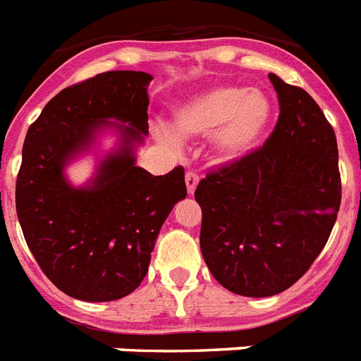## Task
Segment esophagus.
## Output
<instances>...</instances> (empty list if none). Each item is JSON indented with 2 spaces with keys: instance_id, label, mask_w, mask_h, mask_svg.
I'll list each match as a JSON object with an SVG mask.
<instances>
[{
  "instance_id": "esophagus-1",
  "label": "esophagus",
  "mask_w": 361,
  "mask_h": 361,
  "mask_svg": "<svg viewBox=\"0 0 361 361\" xmlns=\"http://www.w3.org/2000/svg\"><path fill=\"white\" fill-rule=\"evenodd\" d=\"M186 188H188V194H194L195 186L199 183V175L195 171H186Z\"/></svg>"
}]
</instances>
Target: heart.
<instances>
[{
	"label": "heart",
	"instance_id": "obj_1",
	"mask_svg": "<svg viewBox=\"0 0 361 361\" xmlns=\"http://www.w3.org/2000/svg\"><path fill=\"white\" fill-rule=\"evenodd\" d=\"M272 119V102L261 91L224 85L195 94L175 114V130L184 137L214 135L221 160L247 157L261 143Z\"/></svg>",
	"mask_w": 361,
	"mask_h": 361
}]
</instances>
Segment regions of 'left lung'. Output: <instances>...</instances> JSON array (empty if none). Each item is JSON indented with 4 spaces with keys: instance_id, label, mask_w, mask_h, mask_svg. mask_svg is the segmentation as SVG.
Listing matches in <instances>:
<instances>
[{
    "instance_id": "left-lung-1",
    "label": "left lung",
    "mask_w": 361,
    "mask_h": 361,
    "mask_svg": "<svg viewBox=\"0 0 361 361\" xmlns=\"http://www.w3.org/2000/svg\"><path fill=\"white\" fill-rule=\"evenodd\" d=\"M268 78L279 102L274 132L195 188L207 267L227 290L253 298L283 293L310 270L341 204L334 128L304 89Z\"/></svg>"
}]
</instances>
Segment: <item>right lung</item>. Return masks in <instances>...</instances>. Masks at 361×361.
Instances as JSON below:
<instances>
[{
    "instance_id": "obj_1",
    "label": "right lung",
    "mask_w": 361,
    "mask_h": 361,
    "mask_svg": "<svg viewBox=\"0 0 361 361\" xmlns=\"http://www.w3.org/2000/svg\"><path fill=\"white\" fill-rule=\"evenodd\" d=\"M151 80L147 72L109 71L71 85L46 104L25 135L16 214L40 270L72 298L111 302L137 289L160 227L186 197L183 166L158 177L135 166L134 143L149 134ZM102 126L121 132V147L89 187L74 189L62 167Z\"/></svg>"
}]
</instances>
